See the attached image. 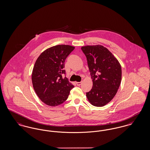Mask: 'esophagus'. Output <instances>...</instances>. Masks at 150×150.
I'll return each mask as SVG.
<instances>
[{
    "label": "esophagus",
    "mask_w": 150,
    "mask_h": 150,
    "mask_svg": "<svg viewBox=\"0 0 150 150\" xmlns=\"http://www.w3.org/2000/svg\"><path fill=\"white\" fill-rule=\"evenodd\" d=\"M76 84L77 85V86H80V85L82 84V82H76Z\"/></svg>",
    "instance_id": "esophagus-1"
}]
</instances>
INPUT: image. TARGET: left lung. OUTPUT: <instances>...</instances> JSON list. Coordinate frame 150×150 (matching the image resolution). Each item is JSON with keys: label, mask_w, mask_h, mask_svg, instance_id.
Returning <instances> with one entry per match:
<instances>
[{"label": "left lung", "mask_w": 150, "mask_h": 150, "mask_svg": "<svg viewBox=\"0 0 150 150\" xmlns=\"http://www.w3.org/2000/svg\"><path fill=\"white\" fill-rule=\"evenodd\" d=\"M86 56L93 79L91 90L86 93L88 100L96 107H103L116 94L121 83L122 71L117 59L101 45L81 47Z\"/></svg>", "instance_id": "8db88e82"}]
</instances>
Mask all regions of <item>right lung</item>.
Here are the masks:
<instances>
[{
	"label": "right lung",
	"instance_id": "obj_1",
	"mask_svg": "<svg viewBox=\"0 0 150 150\" xmlns=\"http://www.w3.org/2000/svg\"><path fill=\"white\" fill-rule=\"evenodd\" d=\"M69 45H60L43 51L37 59L32 72L33 88L40 99L50 106L64 102L74 86L65 74V60L74 49Z\"/></svg>",
	"mask_w": 150,
	"mask_h": 150
}]
</instances>
